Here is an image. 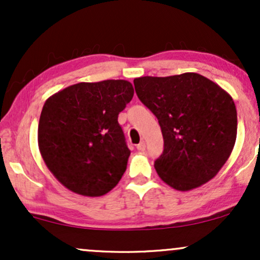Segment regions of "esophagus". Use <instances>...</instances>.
<instances>
[{"instance_id": "34e87169", "label": "esophagus", "mask_w": 260, "mask_h": 260, "mask_svg": "<svg viewBox=\"0 0 260 260\" xmlns=\"http://www.w3.org/2000/svg\"><path fill=\"white\" fill-rule=\"evenodd\" d=\"M137 149H138L139 151H144L145 150V142H140L138 145H137Z\"/></svg>"}]
</instances>
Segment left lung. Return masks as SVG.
I'll return each mask as SVG.
<instances>
[{"label": "left lung", "mask_w": 260, "mask_h": 260, "mask_svg": "<svg viewBox=\"0 0 260 260\" xmlns=\"http://www.w3.org/2000/svg\"><path fill=\"white\" fill-rule=\"evenodd\" d=\"M139 100L156 116L164 153L154 166L159 177L186 192L207 183L228 161L237 137L231 95L213 80L187 72L133 80Z\"/></svg>", "instance_id": "8db88e82"}]
</instances>
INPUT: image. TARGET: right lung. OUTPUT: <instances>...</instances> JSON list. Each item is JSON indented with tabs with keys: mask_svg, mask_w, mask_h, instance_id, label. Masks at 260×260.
Wrapping results in <instances>:
<instances>
[{
	"mask_svg": "<svg viewBox=\"0 0 260 260\" xmlns=\"http://www.w3.org/2000/svg\"><path fill=\"white\" fill-rule=\"evenodd\" d=\"M133 94L128 80L109 79L70 85L45 101L39 150L67 189L100 197L120 182L131 150L117 118Z\"/></svg>",
	"mask_w": 260,
	"mask_h": 260,
	"instance_id": "obj_1",
	"label": "right lung"
}]
</instances>
